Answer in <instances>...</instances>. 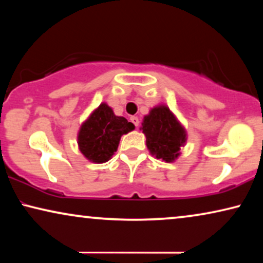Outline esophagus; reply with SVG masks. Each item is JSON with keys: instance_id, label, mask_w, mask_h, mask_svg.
<instances>
[{"instance_id": "1", "label": "esophagus", "mask_w": 263, "mask_h": 263, "mask_svg": "<svg viewBox=\"0 0 263 263\" xmlns=\"http://www.w3.org/2000/svg\"><path fill=\"white\" fill-rule=\"evenodd\" d=\"M130 121L133 122V124H134L135 127H138L139 123H140V121H139V117H136V116H132V117H130Z\"/></svg>"}]
</instances>
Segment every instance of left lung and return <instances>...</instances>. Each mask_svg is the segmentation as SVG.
Here are the masks:
<instances>
[{
  "mask_svg": "<svg viewBox=\"0 0 263 263\" xmlns=\"http://www.w3.org/2000/svg\"><path fill=\"white\" fill-rule=\"evenodd\" d=\"M142 133L147 148L157 159L172 163L179 157V149L186 141V132L166 105L151 109L143 117Z\"/></svg>",
  "mask_w": 263,
  "mask_h": 263,
  "instance_id": "obj_1",
  "label": "left lung"
}]
</instances>
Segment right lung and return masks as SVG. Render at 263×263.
<instances>
[{
    "instance_id": "add662e5",
    "label": "right lung",
    "mask_w": 263,
    "mask_h": 263,
    "mask_svg": "<svg viewBox=\"0 0 263 263\" xmlns=\"http://www.w3.org/2000/svg\"><path fill=\"white\" fill-rule=\"evenodd\" d=\"M134 128L132 122L116 116L106 103H102L81 124L78 134L79 149L92 163H105L117 151L121 136Z\"/></svg>"
}]
</instances>
